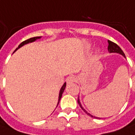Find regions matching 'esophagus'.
I'll return each instance as SVG.
<instances>
[{"mask_svg": "<svg viewBox=\"0 0 135 135\" xmlns=\"http://www.w3.org/2000/svg\"><path fill=\"white\" fill-rule=\"evenodd\" d=\"M76 80H77V78H76V77H74V76H69V77L66 79V82H67V83L69 84L72 83H74V82H75Z\"/></svg>", "mask_w": 135, "mask_h": 135, "instance_id": "1", "label": "esophagus"}]
</instances>
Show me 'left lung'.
Instances as JSON below:
<instances>
[{
  "instance_id": "left-lung-1",
  "label": "left lung",
  "mask_w": 135,
  "mask_h": 135,
  "mask_svg": "<svg viewBox=\"0 0 135 135\" xmlns=\"http://www.w3.org/2000/svg\"><path fill=\"white\" fill-rule=\"evenodd\" d=\"M108 44H109V45H108V51L110 52H117V53H119V54L122 55L123 56L125 57V54H124V52H123V50L120 49V47L118 46V45H116L115 43H114V42H113V41H110V40H108ZM77 102H78L79 105H80L81 108H82V110H83L85 113H87V115H90V117H94L93 115H91L90 114L87 113V111L85 110L83 107H82V105H81V104H80V100H79V98H78V99H77ZM94 118H97V117H94Z\"/></svg>"
}]
</instances>
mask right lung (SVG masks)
Returning a JSON list of instances; mask_svg holds the SVG:
<instances>
[{"label": "right lung", "mask_w": 135, "mask_h": 135, "mask_svg": "<svg viewBox=\"0 0 135 135\" xmlns=\"http://www.w3.org/2000/svg\"><path fill=\"white\" fill-rule=\"evenodd\" d=\"M41 38V36H36V37H33V38H29V39H27V40H25V41H22L20 45H19L18 47L17 48L16 50H15V52L17 50V49H19L20 47H21L22 46H23L24 45H26V44H28V43H30V42H33V41H36V39H38V38ZM66 83H65L64 84V85L62 86V88H61V90H60V93H59V97H58V104H57V106L58 105V104H59V102H60V99H61V97H62V94H63V93H64V90L65 88H66Z\"/></svg>", "instance_id": "1"}]
</instances>
